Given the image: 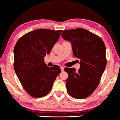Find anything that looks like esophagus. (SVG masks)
Returning <instances> with one entry per match:
<instances>
[{"label": "esophagus", "mask_w": 120, "mask_h": 120, "mask_svg": "<svg viewBox=\"0 0 120 120\" xmlns=\"http://www.w3.org/2000/svg\"><path fill=\"white\" fill-rule=\"evenodd\" d=\"M60 69H61V71H64V67H62V66L60 67Z\"/></svg>", "instance_id": "obj_1"}]
</instances>
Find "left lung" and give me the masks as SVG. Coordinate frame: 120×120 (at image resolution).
Segmentation results:
<instances>
[{
    "instance_id": "left-lung-1",
    "label": "left lung",
    "mask_w": 120,
    "mask_h": 120,
    "mask_svg": "<svg viewBox=\"0 0 120 120\" xmlns=\"http://www.w3.org/2000/svg\"><path fill=\"white\" fill-rule=\"evenodd\" d=\"M62 36L69 41L74 57L80 60V68H65L68 74L67 91L73 98L84 99L99 85L107 63L105 45L102 40L86 29L63 31Z\"/></svg>"
}]
</instances>
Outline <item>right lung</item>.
<instances>
[{"label":"right lung","instance_id":"obj_1","mask_svg":"<svg viewBox=\"0 0 120 120\" xmlns=\"http://www.w3.org/2000/svg\"><path fill=\"white\" fill-rule=\"evenodd\" d=\"M62 30L40 29L20 37L14 49V67L25 91L32 97L42 98L49 93L57 75L58 66L49 67L44 57L50 53Z\"/></svg>","mask_w":120,"mask_h":120}]
</instances>
